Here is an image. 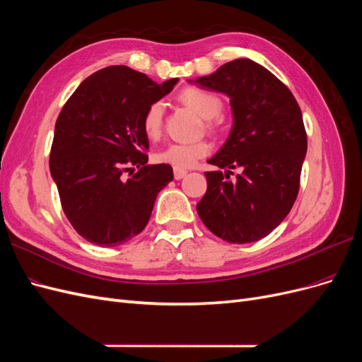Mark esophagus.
<instances>
[{"instance_id": "esophagus-1", "label": "esophagus", "mask_w": 362, "mask_h": 362, "mask_svg": "<svg viewBox=\"0 0 362 362\" xmlns=\"http://www.w3.org/2000/svg\"><path fill=\"white\" fill-rule=\"evenodd\" d=\"M185 175H187V170H184V169H177L175 168L173 169V177H175V180H182Z\"/></svg>"}]
</instances>
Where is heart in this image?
Instances as JSON below:
<instances>
[{"mask_svg":"<svg viewBox=\"0 0 362 362\" xmlns=\"http://www.w3.org/2000/svg\"><path fill=\"white\" fill-rule=\"evenodd\" d=\"M180 100L189 105L204 119H213L222 112V100L216 93L201 89V87H189L180 95ZM164 104L161 101L152 103L144 115V131L149 139L160 137L163 131ZM210 145L205 140L198 141H175L157 152V161L169 164L177 169H187L199 158L208 156Z\"/></svg>","mask_w":362,"mask_h":362,"instance_id":"obj_1","label":"heart"}]
</instances>
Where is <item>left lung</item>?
Returning <instances> with one entry per match:
<instances>
[{
    "label": "left lung",
    "mask_w": 362,
    "mask_h": 362,
    "mask_svg": "<svg viewBox=\"0 0 362 362\" xmlns=\"http://www.w3.org/2000/svg\"><path fill=\"white\" fill-rule=\"evenodd\" d=\"M194 83L228 95L234 116L225 145L208 160L218 170L205 172L206 193L196 210L225 242H257L287 217L298 198L308 145L300 107L286 84L249 59L228 62ZM233 168L243 172L229 182Z\"/></svg>",
    "instance_id": "1"
}]
</instances>
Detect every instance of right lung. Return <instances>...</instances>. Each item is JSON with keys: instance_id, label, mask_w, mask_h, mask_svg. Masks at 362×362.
<instances>
[{"instance_id": "obj_1", "label": "right lung", "mask_w": 362, "mask_h": 362, "mask_svg": "<svg viewBox=\"0 0 362 362\" xmlns=\"http://www.w3.org/2000/svg\"><path fill=\"white\" fill-rule=\"evenodd\" d=\"M178 78L157 84L128 66H108L78 86L57 117L51 177L68 221L87 242L119 246L144 231L157 194L173 180L169 164H146V108ZM134 165L138 172L125 180Z\"/></svg>"}]
</instances>
